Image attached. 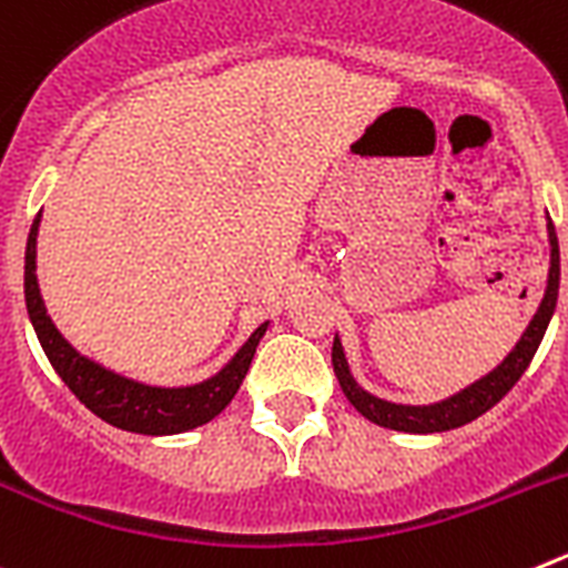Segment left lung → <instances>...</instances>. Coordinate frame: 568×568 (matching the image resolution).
Segmentation results:
<instances>
[{"instance_id": "1", "label": "left lung", "mask_w": 568, "mask_h": 568, "mask_svg": "<svg viewBox=\"0 0 568 568\" xmlns=\"http://www.w3.org/2000/svg\"><path fill=\"white\" fill-rule=\"evenodd\" d=\"M546 233H549V278H546V293L540 298L538 313L531 315L529 327L524 329L520 341L511 346V353L500 361L491 373L478 378L475 384L464 386L460 393L449 395L435 404H395L373 395L369 389L355 381L349 361H346L344 344L335 335L333 341V369L338 378L341 389H344L346 400L364 415L366 420L384 426V429H395V433H409V435H433L446 433V429H458V426L469 424V420L480 418L489 413L491 406L498 404L511 386L518 384L520 375L526 373V366L531 364L535 353H538L540 341H544L546 327H549L555 307H558V290H560V247H558V233L555 224L546 215Z\"/></svg>"}]
</instances>
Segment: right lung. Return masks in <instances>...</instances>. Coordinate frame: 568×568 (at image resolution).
Instances as JSON below:
<instances>
[{"label": "right lung", "mask_w": 568, "mask_h": 568, "mask_svg": "<svg viewBox=\"0 0 568 568\" xmlns=\"http://www.w3.org/2000/svg\"><path fill=\"white\" fill-rule=\"evenodd\" d=\"M42 213L33 219V227L24 247V304H28L30 324L48 355L50 366L68 389L88 406L90 413L108 420L110 426L128 429L139 435H179L190 433L195 426H204L222 413L224 406L239 393L241 381L253 364L255 346L267 333L270 321H264L255 333L241 344L239 353L227 361L210 378L187 386H155L144 381L128 378L110 366L88 358L70 344L44 307L42 290L37 275V239Z\"/></svg>", "instance_id": "obj_1"}]
</instances>
